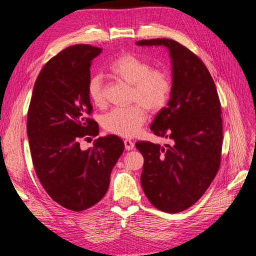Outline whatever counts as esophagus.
Masks as SVG:
<instances>
[{"mask_svg":"<svg viewBox=\"0 0 256 256\" xmlns=\"http://www.w3.org/2000/svg\"><path fill=\"white\" fill-rule=\"evenodd\" d=\"M124 144H125V148H126V150H134V143L131 141V140H125L124 141Z\"/></svg>","mask_w":256,"mask_h":256,"instance_id":"1","label":"esophagus"}]
</instances>
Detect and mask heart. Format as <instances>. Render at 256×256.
I'll return each instance as SVG.
<instances>
[{
    "mask_svg": "<svg viewBox=\"0 0 256 256\" xmlns=\"http://www.w3.org/2000/svg\"><path fill=\"white\" fill-rule=\"evenodd\" d=\"M109 72L116 80L131 85L129 102L134 104L106 114L102 127L116 136H136L146 122L147 110L157 113L168 102L173 90L172 76L166 69L152 68L148 60L132 53H124L116 58L110 64ZM88 90L96 106H106V86L102 76H92Z\"/></svg>",
    "mask_w": 256,
    "mask_h": 256,
    "instance_id": "b5f03b06",
    "label": "heart"
}]
</instances>
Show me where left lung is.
<instances>
[{"label": "left lung", "mask_w": 256, "mask_h": 256, "mask_svg": "<svg viewBox=\"0 0 256 256\" xmlns=\"http://www.w3.org/2000/svg\"><path fill=\"white\" fill-rule=\"evenodd\" d=\"M136 44L164 46L172 58V95L150 126L172 144L140 141L136 147L144 157L141 184L147 198L162 212H180L202 198L220 168V99L203 60L184 46L168 38Z\"/></svg>", "instance_id": "left-lung-1"}]
</instances>
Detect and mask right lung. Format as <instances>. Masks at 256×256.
<instances>
[{
  "label": "right lung",
  "instance_id": "add662e5",
  "mask_svg": "<svg viewBox=\"0 0 256 256\" xmlns=\"http://www.w3.org/2000/svg\"><path fill=\"white\" fill-rule=\"evenodd\" d=\"M102 49L74 44L60 51L37 76L28 111V138L36 175L58 204L82 212L108 191L112 170L125 148L120 138L100 136L92 148L80 142L99 129L90 118L92 60Z\"/></svg>",
  "mask_w": 256,
  "mask_h": 256
}]
</instances>
